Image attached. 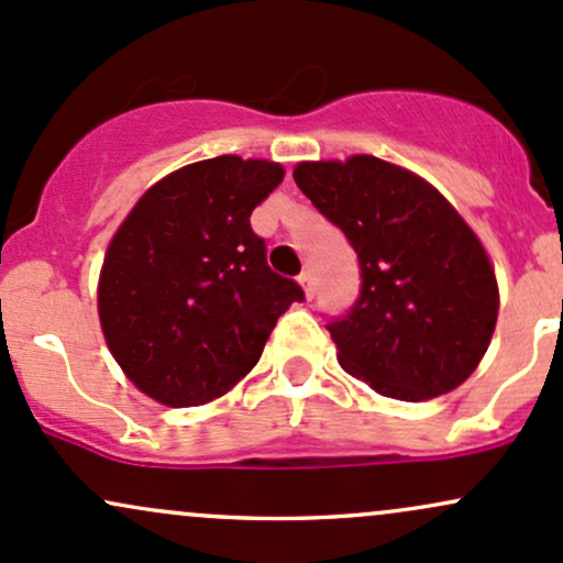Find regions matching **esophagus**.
I'll list each match as a JSON object with an SVG mask.
<instances>
[{"mask_svg": "<svg viewBox=\"0 0 563 563\" xmlns=\"http://www.w3.org/2000/svg\"><path fill=\"white\" fill-rule=\"evenodd\" d=\"M298 284H300V287H303V295H306V298L311 300V298H313V276L308 274V271H303V274L298 276Z\"/></svg>", "mask_w": 563, "mask_h": 563, "instance_id": "1", "label": "esophagus"}]
</instances>
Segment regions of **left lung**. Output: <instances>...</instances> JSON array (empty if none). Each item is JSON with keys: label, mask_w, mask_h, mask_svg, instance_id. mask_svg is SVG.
Listing matches in <instances>:
<instances>
[{"label": "left lung", "mask_w": 563, "mask_h": 563, "mask_svg": "<svg viewBox=\"0 0 563 563\" xmlns=\"http://www.w3.org/2000/svg\"><path fill=\"white\" fill-rule=\"evenodd\" d=\"M292 177L360 257V300L328 324L343 371L402 402L464 384L499 313L492 257L467 220L424 177L376 155L303 161Z\"/></svg>", "instance_id": "left-lung-1"}]
</instances>
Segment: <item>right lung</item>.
<instances>
[{"instance_id":"right-lung-1","label":"right lung","mask_w":563,"mask_h":563,"mask_svg":"<svg viewBox=\"0 0 563 563\" xmlns=\"http://www.w3.org/2000/svg\"><path fill=\"white\" fill-rule=\"evenodd\" d=\"M284 179L276 161H198L158 179L101 263L99 322L125 378L168 408L228 395L303 289L265 263L250 214Z\"/></svg>"}]
</instances>
